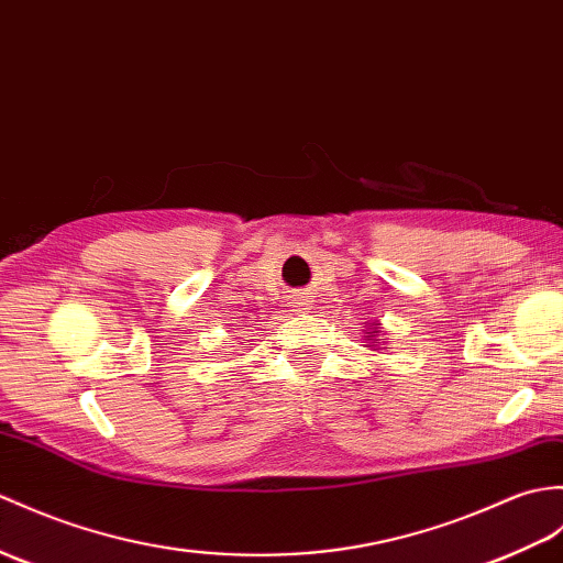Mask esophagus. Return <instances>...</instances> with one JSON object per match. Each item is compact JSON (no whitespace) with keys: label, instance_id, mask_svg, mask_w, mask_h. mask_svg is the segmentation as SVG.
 <instances>
[{"label":"esophagus","instance_id":"obj_1","mask_svg":"<svg viewBox=\"0 0 563 563\" xmlns=\"http://www.w3.org/2000/svg\"><path fill=\"white\" fill-rule=\"evenodd\" d=\"M305 302H302V299H299V302H295V307H302Z\"/></svg>","mask_w":563,"mask_h":563}]
</instances>
